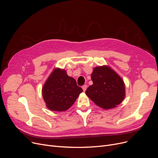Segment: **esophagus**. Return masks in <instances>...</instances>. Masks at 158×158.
<instances>
[{"label": "esophagus", "instance_id": "esophagus-1", "mask_svg": "<svg viewBox=\"0 0 158 158\" xmlns=\"http://www.w3.org/2000/svg\"><path fill=\"white\" fill-rule=\"evenodd\" d=\"M87 87H88V86H87L86 85H83V86H82V89H83L84 92H85L86 89V88H87Z\"/></svg>", "mask_w": 158, "mask_h": 158}]
</instances>
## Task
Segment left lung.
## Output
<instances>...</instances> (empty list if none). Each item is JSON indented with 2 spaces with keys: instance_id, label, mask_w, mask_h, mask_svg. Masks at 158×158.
<instances>
[{
  "instance_id": "obj_1",
  "label": "left lung",
  "mask_w": 158,
  "mask_h": 158,
  "mask_svg": "<svg viewBox=\"0 0 158 158\" xmlns=\"http://www.w3.org/2000/svg\"><path fill=\"white\" fill-rule=\"evenodd\" d=\"M93 85L86 91L87 96L99 107L111 109L120 104L125 97V85L118 75L107 66H98L91 76Z\"/></svg>"
}]
</instances>
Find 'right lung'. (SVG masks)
Returning a JSON list of instances; mask_svg holds the SVG:
<instances>
[{
	"mask_svg": "<svg viewBox=\"0 0 158 158\" xmlns=\"http://www.w3.org/2000/svg\"><path fill=\"white\" fill-rule=\"evenodd\" d=\"M82 89L65 70L56 69L48 77L42 88L46 106L54 111L67 110L76 101Z\"/></svg>",
	"mask_w": 158,
	"mask_h": 158,
	"instance_id": "1",
	"label": "right lung"
}]
</instances>
